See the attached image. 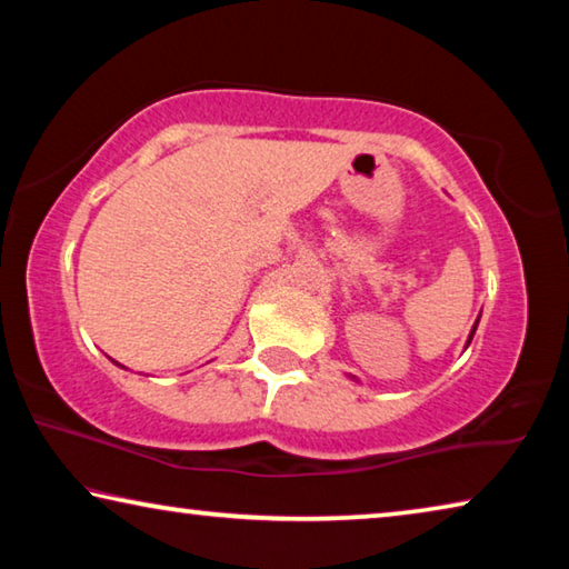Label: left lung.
Masks as SVG:
<instances>
[{
  "instance_id": "8db88e82",
  "label": "left lung",
  "mask_w": 569,
  "mask_h": 569,
  "mask_svg": "<svg viewBox=\"0 0 569 569\" xmlns=\"http://www.w3.org/2000/svg\"><path fill=\"white\" fill-rule=\"evenodd\" d=\"M477 323H479V319L475 321V326H471V331H469V336H467V343H465V349H467V346L471 343V339H475V331H477ZM346 377H349L351 381H356V383H361L359 379H356V377H351V373H346Z\"/></svg>"
}]
</instances>
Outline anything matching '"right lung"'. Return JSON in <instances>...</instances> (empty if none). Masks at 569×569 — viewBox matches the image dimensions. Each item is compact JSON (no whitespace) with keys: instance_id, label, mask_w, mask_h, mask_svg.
<instances>
[{"instance_id":"right-lung-1","label":"right lung","mask_w":569,"mask_h":569,"mask_svg":"<svg viewBox=\"0 0 569 569\" xmlns=\"http://www.w3.org/2000/svg\"><path fill=\"white\" fill-rule=\"evenodd\" d=\"M114 363H118V361H114ZM118 366H120V363H118ZM122 369H124V366H122Z\"/></svg>"}]
</instances>
